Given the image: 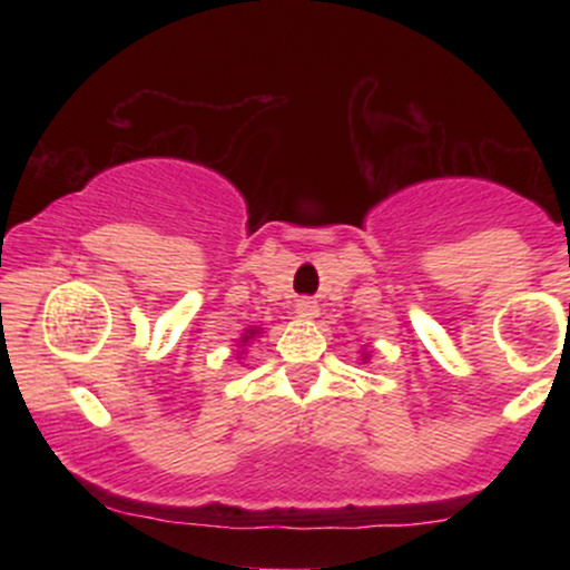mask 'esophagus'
<instances>
[{
	"mask_svg": "<svg viewBox=\"0 0 570 570\" xmlns=\"http://www.w3.org/2000/svg\"><path fill=\"white\" fill-rule=\"evenodd\" d=\"M294 311L299 313L303 318H316L318 316V305L313 303V299H297V305H294Z\"/></svg>",
	"mask_w": 570,
	"mask_h": 570,
	"instance_id": "34e87169",
	"label": "esophagus"
}]
</instances>
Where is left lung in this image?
Returning a JSON list of instances; mask_svg holds the SVG:
<instances>
[{"instance_id":"8db88e82","label":"left lung","mask_w":570,"mask_h":570,"mask_svg":"<svg viewBox=\"0 0 570 570\" xmlns=\"http://www.w3.org/2000/svg\"><path fill=\"white\" fill-rule=\"evenodd\" d=\"M370 356H372V351L364 348V351H362V364H367V362H370Z\"/></svg>"}]
</instances>
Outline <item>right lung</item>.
<instances>
[{"instance_id":"add662e5","label":"right lung","mask_w":570,"mask_h":570,"mask_svg":"<svg viewBox=\"0 0 570 570\" xmlns=\"http://www.w3.org/2000/svg\"><path fill=\"white\" fill-rule=\"evenodd\" d=\"M259 335H263V326H248V330H244V335L238 337V358L246 353L248 343H252V340H257Z\"/></svg>"}]
</instances>
